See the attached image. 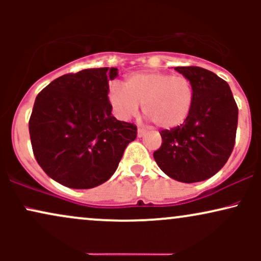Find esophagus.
<instances>
[{"mask_svg":"<svg viewBox=\"0 0 261 261\" xmlns=\"http://www.w3.org/2000/svg\"><path fill=\"white\" fill-rule=\"evenodd\" d=\"M146 133H147V131L145 130V128H139V130H137V136L139 137H143L146 135Z\"/></svg>","mask_w":261,"mask_h":261,"instance_id":"34e87169","label":"esophagus"}]
</instances>
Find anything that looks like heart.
Returning <instances> with one entry per match:
<instances>
[{"instance_id": "b5f03b06", "label": "heart", "mask_w": 261, "mask_h": 261, "mask_svg": "<svg viewBox=\"0 0 261 261\" xmlns=\"http://www.w3.org/2000/svg\"><path fill=\"white\" fill-rule=\"evenodd\" d=\"M194 98L193 83L188 77L162 71L133 73L126 77L124 87L112 85L109 88V101L119 118H133L142 104L143 114L166 130L187 120Z\"/></svg>"}]
</instances>
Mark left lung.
<instances>
[{"mask_svg":"<svg viewBox=\"0 0 261 261\" xmlns=\"http://www.w3.org/2000/svg\"><path fill=\"white\" fill-rule=\"evenodd\" d=\"M194 87V104L180 126L162 130V146L153 153L158 167L181 182L202 181L228 161L236 142L237 107L228 83L197 66L175 67Z\"/></svg>","mask_w":261,"mask_h":261,"instance_id":"obj_1","label":"left lung"}]
</instances>
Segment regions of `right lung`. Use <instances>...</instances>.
I'll return each instance as SVG.
<instances>
[{"label": "right lung", "instance_id": "add662e5", "mask_svg": "<svg viewBox=\"0 0 261 261\" xmlns=\"http://www.w3.org/2000/svg\"><path fill=\"white\" fill-rule=\"evenodd\" d=\"M118 68L100 67L54 80L35 98L29 119L33 153L50 178L91 189L115 173L137 127L116 120L108 93Z\"/></svg>", "mask_w": 261, "mask_h": 261}]
</instances>
